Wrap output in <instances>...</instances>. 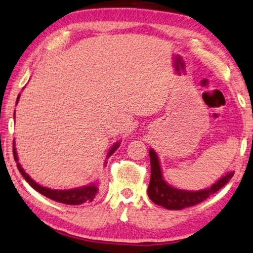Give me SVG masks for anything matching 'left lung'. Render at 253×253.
<instances>
[{
	"instance_id": "left-lung-1",
	"label": "left lung",
	"mask_w": 253,
	"mask_h": 253,
	"mask_svg": "<svg viewBox=\"0 0 253 253\" xmlns=\"http://www.w3.org/2000/svg\"><path fill=\"white\" fill-rule=\"evenodd\" d=\"M149 154L151 161V178L148 195L156 205L169 210H182L184 208H188V207L199 205L208 199L211 194L219 191L234 175V171H229L219 180H217L212 186L201 191L178 190L165 182L157 153L151 149Z\"/></svg>"
}]
</instances>
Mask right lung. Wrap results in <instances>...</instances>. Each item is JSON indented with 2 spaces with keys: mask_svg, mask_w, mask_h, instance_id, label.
Listing matches in <instances>:
<instances>
[{
  "mask_svg": "<svg viewBox=\"0 0 253 253\" xmlns=\"http://www.w3.org/2000/svg\"><path fill=\"white\" fill-rule=\"evenodd\" d=\"M19 97H20V94H19L17 97V103L19 101ZM119 144L120 143L117 142L116 144L112 146L110 151H109L107 158L110 157L111 154L114 153L117 149H118ZM13 156H14V160H16V163H17V167L19 169V171L21 172V175L24 176V178L26 180H27V183L29 184V185L32 186L34 190H36L37 192H39V193L44 195V197H46L51 200H54V201H56V202L65 203V205H70V206L82 205V203H84V202L93 201L94 198H95L96 193L99 192V188H97L96 184H90V185H86L83 187L71 188V190H51V188H48V187L40 185L39 183H36L35 180L32 179V177H30L27 172L22 169L20 164L18 163V156H17V151H16V148H14V145H13Z\"/></svg>",
  "mask_w": 253,
  "mask_h": 253,
  "instance_id": "add662e5",
  "label": "right lung"
}]
</instances>
